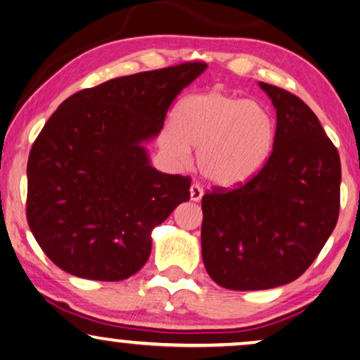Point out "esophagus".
Instances as JSON below:
<instances>
[{
  "label": "esophagus",
  "mask_w": 360,
  "mask_h": 360,
  "mask_svg": "<svg viewBox=\"0 0 360 360\" xmlns=\"http://www.w3.org/2000/svg\"><path fill=\"white\" fill-rule=\"evenodd\" d=\"M203 193H205V190H203V186H201V185L193 184V185L190 186V198H191V201H200L201 196H203Z\"/></svg>",
  "instance_id": "esophagus-1"
}]
</instances>
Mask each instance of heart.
I'll list each match as a JSON object with an SVG mask.
<instances>
[{"instance_id":"obj_1","label":"heart","mask_w":360,"mask_h":360,"mask_svg":"<svg viewBox=\"0 0 360 360\" xmlns=\"http://www.w3.org/2000/svg\"><path fill=\"white\" fill-rule=\"evenodd\" d=\"M277 124L267 108L229 93L211 90L184 98L174 124L160 134V146L176 162L198 147V167L223 188L248 184L272 154Z\"/></svg>"}]
</instances>
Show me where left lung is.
<instances>
[{"label":"left lung","mask_w":360,"mask_h":360,"mask_svg":"<svg viewBox=\"0 0 360 360\" xmlns=\"http://www.w3.org/2000/svg\"><path fill=\"white\" fill-rule=\"evenodd\" d=\"M277 110L267 164L233 190L201 200L206 272L229 290H265L297 280L321 252L339 216L341 160L304 101L260 82Z\"/></svg>","instance_id":"8db88e82"}]
</instances>
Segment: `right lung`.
Segmentation results:
<instances>
[{
    "label": "right lung",
    "mask_w": 360,
    "mask_h": 360,
    "mask_svg": "<svg viewBox=\"0 0 360 360\" xmlns=\"http://www.w3.org/2000/svg\"><path fill=\"white\" fill-rule=\"evenodd\" d=\"M203 62L108 80L67 98L34 141L26 214L37 244L75 277L117 282L139 272L150 233L190 200V176L149 164L176 95Z\"/></svg>",
    "instance_id": "add662e5"
}]
</instances>
